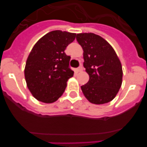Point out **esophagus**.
Returning <instances> with one entry per match:
<instances>
[{
	"mask_svg": "<svg viewBox=\"0 0 147 147\" xmlns=\"http://www.w3.org/2000/svg\"><path fill=\"white\" fill-rule=\"evenodd\" d=\"M82 69H83V68H82V65H80V66L78 68V72H81V71H82Z\"/></svg>",
	"mask_w": 147,
	"mask_h": 147,
	"instance_id": "34e87169",
	"label": "esophagus"
}]
</instances>
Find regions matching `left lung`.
<instances>
[{
  "label": "left lung",
  "instance_id": "1",
  "mask_svg": "<svg viewBox=\"0 0 147 147\" xmlns=\"http://www.w3.org/2000/svg\"><path fill=\"white\" fill-rule=\"evenodd\" d=\"M77 41L83 49L84 67L90 76L87 84L81 86L88 101L102 105L112 101L122 82V67L113 47L100 35L77 34Z\"/></svg>",
  "mask_w": 147,
  "mask_h": 147
}]
</instances>
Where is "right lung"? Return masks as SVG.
Listing matches in <instances>:
<instances>
[{"instance_id": "1", "label": "right lung", "mask_w": 147, "mask_h": 147, "mask_svg": "<svg viewBox=\"0 0 147 147\" xmlns=\"http://www.w3.org/2000/svg\"><path fill=\"white\" fill-rule=\"evenodd\" d=\"M76 34L61 30L48 32L35 43L25 67V78L31 94L38 101L53 103L62 96L74 72L70 57L65 53Z\"/></svg>"}]
</instances>
